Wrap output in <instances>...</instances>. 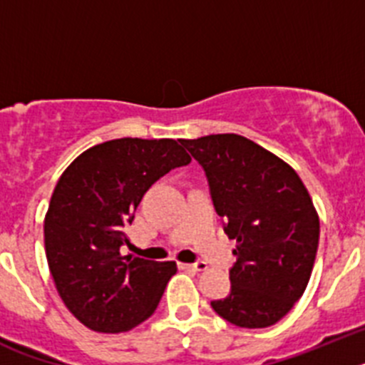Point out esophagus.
I'll return each instance as SVG.
<instances>
[{"label": "esophagus", "mask_w": 365, "mask_h": 365, "mask_svg": "<svg viewBox=\"0 0 365 365\" xmlns=\"http://www.w3.org/2000/svg\"><path fill=\"white\" fill-rule=\"evenodd\" d=\"M180 269L186 270H195V272H202V270L208 269L205 261H197V263H180Z\"/></svg>", "instance_id": "esophagus-1"}]
</instances>
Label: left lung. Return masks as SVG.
Listing matches in <instances>:
<instances>
[{"mask_svg":"<svg viewBox=\"0 0 365 365\" xmlns=\"http://www.w3.org/2000/svg\"><path fill=\"white\" fill-rule=\"evenodd\" d=\"M202 166L215 212L235 240L230 294L212 309L245 329L270 327L305 292L320 240L307 188L285 160L235 133L180 140Z\"/></svg>","mask_w":365,"mask_h":365,"instance_id":"1","label":"left lung"}]
</instances>
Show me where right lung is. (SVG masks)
Listing matches in <instances>:
<instances>
[{
    "label": "right lung",
    "mask_w": 365,
    "mask_h": 365,
    "mask_svg": "<svg viewBox=\"0 0 365 365\" xmlns=\"http://www.w3.org/2000/svg\"><path fill=\"white\" fill-rule=\"evenodd\" d=\"M173 138H115L78 155L45 214V256L71 314L96 333H122L155 312L175 261L122 256L138 202L155 180L186 166Z\"/></svg>",
    "instance_id": "1"
}]
</instances>
